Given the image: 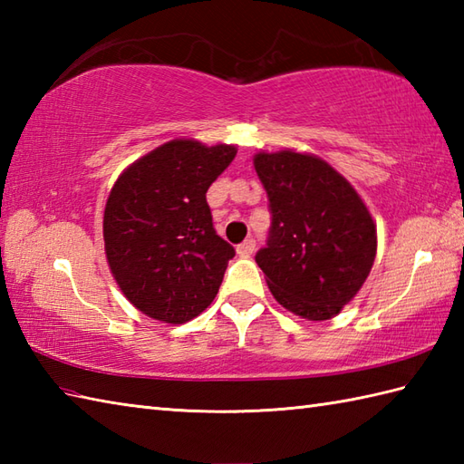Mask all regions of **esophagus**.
I'll return each mask as SVG.
<instances>
[{
    "label": "esophagus",
    "mask_w": 464,
    "mask_h": 464,
    "mask_svg": "<svg viewBox=\"0 0 464 464\" xmlns=\"http://www.w3.org/2000/svg\"><path fill=\"white\" fill-rule=\"evenodd\" d=\"M253 251H255V239L253 237L245 239L241 245H237V255H239V257H249Z\"/></svg>",
    "instance_id": "1"
}]
</instances>
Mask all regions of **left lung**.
I'll return each mask as SVG.
<instances>
[{
  "mask_svg": "<svg viewBox=\"0 0 464 464\" xmlns=\"http://www.w3.org/2000/svg\"><path fill=\"white\" fill-rule=\"evenodd\" d=\"M271 227L255 261L285 309L303 319L337 314L371 273L377 229L357 191L319 157L255 155Z\"/></svg>",
  "mask_w": 464,
  "mask_h": 464,
  "instance_id": "1",
  "label": "left lung"
}]
</instances>
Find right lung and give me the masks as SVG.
I'll return each instance as SVG.
<instances>
[{
	"mask_svg": "<svg viewBox=\"0 0 464 464\" xmlns=\"http://www.w3.org/2000/svg\"><path fill=\"white\" fill-rule=\"evenodd\" d=\"M235 153L233 145L173 140L115 181L103 215L107 263L147 317L187 323L219 291L235 249L217 235L205 193Z\"/></svg>",
	"mask_w": 464,
	"mask_h": 464,
	"instance_id": "1",
	"label": "right lung"
}]
</instances>
